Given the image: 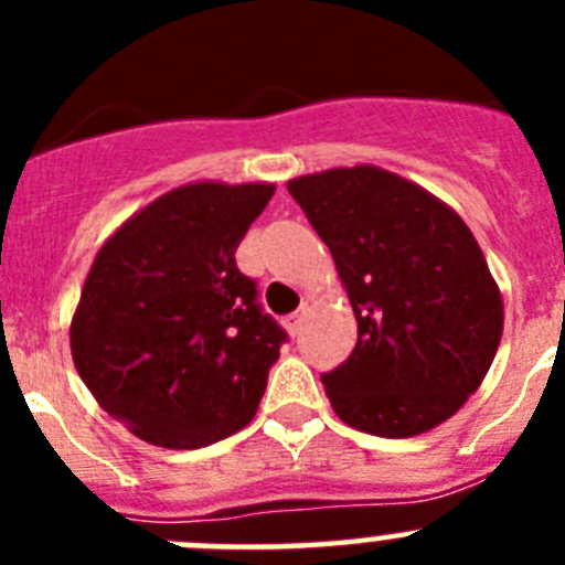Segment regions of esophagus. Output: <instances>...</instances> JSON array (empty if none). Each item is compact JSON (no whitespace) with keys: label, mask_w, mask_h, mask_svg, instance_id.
<instances>
[{"label":"esophagus","mask_w":565,"mask_h":565,"mask_svg":"<svg viewBox=\"0 0 565 565\" xmlns=\"http://www.w3.org/2000/svg\"><path fill=\"white\" fill-rule=\"evenodd\" d=\"M306 313H308V306H299V311H294L291 317H288V331L291 333L302 331V319H306Z\"/></svg>","instance_id":"obj_1"}]
</instances>
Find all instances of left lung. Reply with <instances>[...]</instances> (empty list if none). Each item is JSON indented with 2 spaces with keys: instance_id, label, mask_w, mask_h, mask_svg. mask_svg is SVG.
I'll list each match as a JSON object with an SVG mask.
<instances>
[{
  "instance_id": "8db88e82",
  "label": "left lung",
  "mask_w": 565,
  "mask_h": 565,
  "mask_svg": "<svg viewBox=\"0 0 565 565\" xmlns=\"http://www.w3.org/2000/svg\"><path fill=\"white\" fill-rule=\"evenodd\" d=\"M333 254L359 337L322 373L344 424L382 438L427 433L461 411L495 359L503 302L467 223L379 167L288 183Z\"/></svg>"
}]
</instances>
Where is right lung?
Instances as JSON below:
<instances>
[{"mask_svg": "<svg viewBox=\"0 0 565 565\" xmlns=\"http://www.w3.org/2000/svg\"><path fill=\"white\" fill-rule=\"evenodd\" d=\"M271 183H189L132 214L96 254L70 326L104 411L143 441L198 450L243 430L286 331L234 263Z\"/></svg>", "mask_w": 565, "mask_h": 565, "instance_id": "add662e5", "label": "right lung"}]
</instances>
